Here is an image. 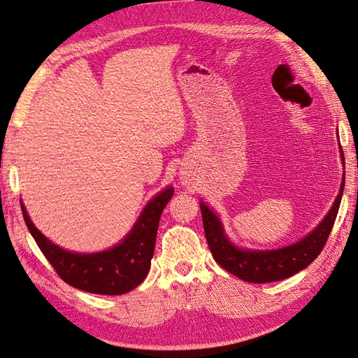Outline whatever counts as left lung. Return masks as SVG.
Here are the masks:
<instances>
[{"mask_svg":"<svg viewBox=\"0 0 358 358\" xmlns=\"http://www.w3.org/2000/svg\"><path fill=\"white\" fill-rule=\"evenodd\" d=\"M341 161H345L341 155ZM345 179L341 182L340 193L320 225L300 242L273 251L241 250L227 239L220 222L205 203H201L203 231L214 260L228 273L251 283H268L288 279L313 264L315 257L327 245L331 229L334 227L343 194Z\"/></svg>","mask_w":358,"mask_h":358,"instance_id":"1","label":"left lung"}]
</instances>
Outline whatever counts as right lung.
<instances>
[{
	"label": "right lung",
	"mask_w": 358,
	"mask_h": 358,
	"mask_svg": "<svg viewBox=\"0 0 358 358\" xmlns=\"http://www.w3.org/2000/svg\"><path fill=\"white\" fill-rule=\"evenodd\" d=\"M173 194V188L159 193L148 202L136 225L121 243L94 254H75L59 248L38 231L22 203L21 211L39 250L62 280L92 294L121 296L136 288L147 277L155 252L159 219Z\"/></svg>",
	"instance_id": "add662e5"
}]
</instances>
